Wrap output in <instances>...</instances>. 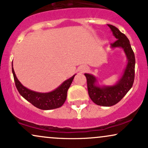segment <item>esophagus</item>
I'll return each instance as SVG.
<instances>
[{
  "instance_id": "esophagus-1",
  "label": "esophagus",
  "mask_w": 148,
  "mask_h": 148,
  "mask_svg": "<svg viewBox=\"0 0 148 148\" xmlns=\"http://www.w3.org/2000/svg\"><path fill=\"white\" fill-rule=\"evenodd\" d=\"M89 69H90V68H89L88 66H86V65H81V66L79 67V72L81 73L86 72L89 71Z\"/></svg>"
}]
</instances>
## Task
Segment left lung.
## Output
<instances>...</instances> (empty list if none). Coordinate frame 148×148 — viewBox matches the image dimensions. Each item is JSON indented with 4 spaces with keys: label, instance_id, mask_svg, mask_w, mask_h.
Listing matches in <instances>:
<instances>
[{
    "label": "left lung",
    "instance_id": "1",
    "mask_svg": "<svg viewBox=\"0 0 148 148\" xmlns=\"http://www.w3.org/2000/svg\"><path fill=\"white\" fill-rule=\"evenodd\" d=\"M108 26L112 32L114 36L116 38V40L111 44V47L112 49L122 48L127 57V63L123 74L121 79L112 85H97L98 81L95 76L90 74H85L90 99L98 106L106 107L116 104L132 88L134 80L135 69V56L130 40L118 28L112 25H108Z\"/></svg>",
    "mask_w": 148,
    "mask_h": 148
}]
</instances>
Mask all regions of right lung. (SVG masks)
I'll use <instances>...</instances> for the list:
<instances>
[{
	"label": "right lung",
	"mask_w": 148,
	"mask_h": 148,
	"mask_svg": "<svg viewBox=\"0 0 148 148\" xmlns=\"http://www.w3.org/2000/svg\"><path fill=\"white\" fill-rule=\"evenodd\" d=\"M12 66L16 87L21 95L25 99L31 103L36 108L43 110L56 109L63 106L67 99V90L70 87L73 79L76 75L74 74L69 79L64 81L61 85L53 91L41 93V92L33 91L23 86L16 76L13 68V62Z\"/></svg>",
	"instance_id": "right-lung-1"
}]
</instances>
